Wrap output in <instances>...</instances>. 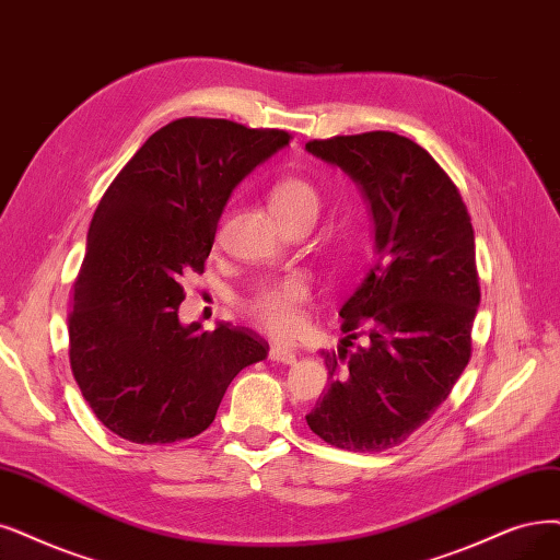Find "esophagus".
<instances>
[{"label": "esophagus", "instance_id": "esophagus-1", "mask_svg": "<svg viewBox=\"0 0 560 560\" xmlns=\"http://www.w3.org/2000/svg\"><path fill=\"white\" fill-rule=\"evenodd\" d=\"M269 358H272L275 362H283V364H295L298 362L295 350L285 348V346H272V348H269Z\"/></svg>", "mask_w": 560, "mask_h": 560}]
</instances>
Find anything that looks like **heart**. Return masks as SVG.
Here are the masks:
<instances>
[{
	"label": "heart",
	"instance_id": "b5f03b06",
	"mask_svg": "<svg viewBox=\"0 0 560 560\" xmlns=\"http://www.w3.org/2000/svg\"><path fill=\"white\" fill-rule=\"evenodd\" d=\"M267 202L283 228L295 221L316 223L323 207L318 186L302 175H285L277 179L269 186ZM308 295H312L308 281L300 275H293L258 288L254 295H248L242 302V308L262 332L283 339L300 329L302 308L308 302Z\"/></svg>",
	"mask_w": 560,
	"mask_h": 560
}]
</instances>
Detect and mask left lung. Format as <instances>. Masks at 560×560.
Wrapping results in <instances>:
<instances>
[{
    "label": "left lung",
    "instance_id": "1",
    "mask_svg": "<svg viewBox=\"0 0 560 560\" xmlns=\"http://www.w3.org/2000/svg\"><path fill=\"white\" fill-rule=\"evenodd\" d=\"M362 184L376 254L323 353L329 385L306 424L348 452L401 445L450 397L472 353L480 304L475 237L457 184L418 142L392 131L308 140Z\"/></svg>",
    "mask_w": 560,
    "mask_h": 560
}]
</instances>
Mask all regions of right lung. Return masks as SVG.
Returning a JSON list of instances; mask_svg holds the SVG:
<instances>
[{"instance_id": "obj_1", "label": "right lung", "mask_w": 560, "mask_h": 560, "mask_svg": "<svg viewBox=\"0 0 560 560\" xmlns=\"http://www.w3.org/2000/svg\"><path fill=\"white\" fill-rule=\"evenodd\" d=\"M293 136L182 117L144 140L98 200L71 285L69 362L98 422L138 445L194 439L228 385L267 358L246 327H184L182 279L205 272L235 186Z\"/></svg>"}]
</instances>
